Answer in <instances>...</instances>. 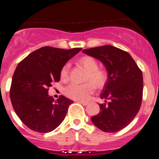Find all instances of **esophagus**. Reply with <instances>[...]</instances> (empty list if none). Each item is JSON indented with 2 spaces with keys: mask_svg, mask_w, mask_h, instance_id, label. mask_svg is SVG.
<instances>
[{
  "mask_svg": "<svg viewBox=\"0 0 159 159\" xmlns=\"http://www.w3.org/2000/svg\"><path fill=\"white\" fill-rule=\"evenodd\" d=\"M78 102H80V103H81L82 105H84V106H86V105L88 104V102H85V101H77Z\"/></svg>",
  "mask_w": 159,
  "mask_h": 159,
  "instance_id": "34e87169",
  "label": "esophagus"
}]
</instances>
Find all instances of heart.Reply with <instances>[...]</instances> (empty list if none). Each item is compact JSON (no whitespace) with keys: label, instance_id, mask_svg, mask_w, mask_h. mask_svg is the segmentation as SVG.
Instances as JSON below:
<instances>
[{"label":"heart","instance_id":"b5f03b06","mask_svg":"<svg viewBox=\"0 0 159 159\" xmlns=\"http://www.w3.org/2000/svg\"><path fill=\"white\" fill-rule=\"evenodd\" d=\"M80 63L88 71L87 80L92 81L97 87L104 85L107 80V74L104 70L98 68V63L95 59L90 57H84L80 60ZM69 67V64H66L61 69L60 76L63 80H67L68 78ZM93 84L88 82L84 84H70L65 88L64 93L70 99L86 100L95 91V86Z\"/></svg>","mask_w":159,"mask_h":159}]
</instances>
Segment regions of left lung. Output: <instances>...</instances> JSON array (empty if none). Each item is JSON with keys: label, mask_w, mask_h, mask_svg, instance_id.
Returning a JSON list of instances; mask_svg holds the SVG:
<instances>
[{"label": "left lung", "mask_w": 159, "mask_h": 159, "mask_svg": "<svg viewBox=\"0 0 159 159\" xmlns=\"http://www.w3.org/2000/svg\"><path fill=\"white\" fill-rule=\"evenodd\" d=\"M83 52L99 60L107 71L102 88L100 111L92 117L95 127L104 132H117L134 119L143 99V73L127 52L111 45L84 49Z\"/></svg>", "instance_id": "obj_1"}]
</instances>
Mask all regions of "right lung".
Listing matches in <instances>:
<instances>
[{
	"mask_svg": "<svg viewBox=\"0 0 159 159\" xmlns=\"http://www.w3.org/2000/svg\"><path fill=\"white\" fill-rule=\"evenodd\" d=\"M81 50L43 47L19 63L11 84V102L18 117L31 130L48 133L63 122L73 101L63 95L55 100L48 95V88L60 81L62 67Z\"/></svg>",
	"mask_w": 159,
	"mask_h": 159,
	"instance_id": "add662e5",
	"label": "right lung"
}]
</instances>
